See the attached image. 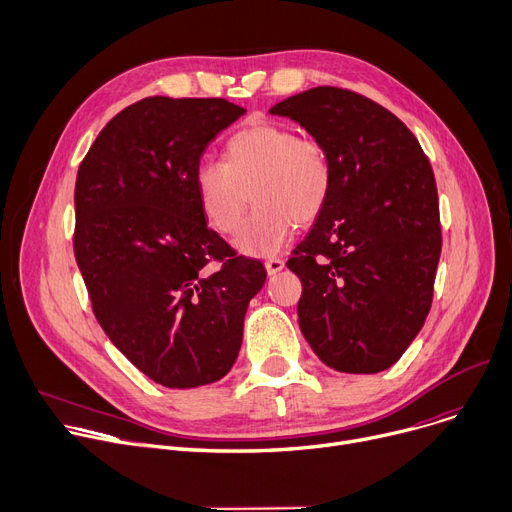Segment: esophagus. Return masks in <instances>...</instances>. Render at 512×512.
<instances>
[{"label": "esophagus", "mask_w": 512, "mask_h": 512, "mask_svg": "<svg viewBox=\"0 0 512 512\" xmlns=\"http://www.w3.org/2000/svg\"><path fill=\"white\" fill-rule=\"evenodd\" d=\"M264 269H266V273H269V275H277V273H281L285 269V262L281 258H269V260L264 262Z\"/></svg>", "instance_id": "esophagus-1"}]
</instances>
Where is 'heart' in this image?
I'll list each match as a JSON object with an SVG mask.
<instances>
[{
	"instance_id": "heart-1",
	"label": "heart",
	"mask_w": 512,
	"mask_h": 512,
	"mask_svg": "<svg viewBox=\"0 0 512 512\" xmlns=\"http://www.w3.org/2000/svg\"><path fill=\"white\" fill-rule=\"evenodd\" d=\"M206 223L223 235L241 227L250 206L256 210L235 239L243 254L279 252L294 225H310L325 210L333 170L323 143L279 123H254L235 133L225 162L204 160L193 175Z\"/></svg>"
}]
</instances>
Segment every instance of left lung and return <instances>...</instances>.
I'll list each match as a JSON object with an SVG mask.
<instances>
[{"label": "left lung", "mask_w": 512, "mask_h": 512, "mask_svg": "<svg viewBox=\"0 0 512 512\" xmlns=\"http://www.w3.org/2000/svg\"><path fill=\"white\" fill-rule=\"evenodd\" d=\"M329 154L331 196L287 260L298 323L339 373L392 367L421 331L442 252L431 164L398 116L364 95L314 87L275 104Z\"/></svg>", "instance_id": "obj_1"}]
</instances>
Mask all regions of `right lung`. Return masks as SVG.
I'll return each instance as SVG.
<instances>
[{"mask_svg": "<svg viewBox=\"0 0 512 512\" xmlns=\"http://www.w3.org/2000/svg\"><path fill=\"white\" fill-rule=\"evenodd\" d=\"M243 114L223 97H145L110 120L79 166L75 258L95 319L164 387L231 371L266 279L206 225L193 185L208 143Z\"/></svg>", "mask_w": 512, "mask_h": 512, "instance_id": "right-lung-1", "label": "right lung"}]
</instances>
